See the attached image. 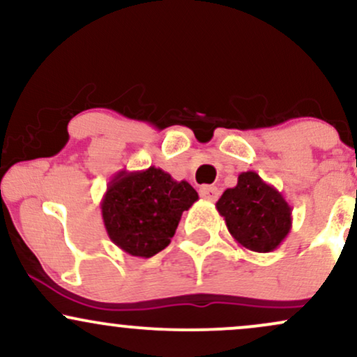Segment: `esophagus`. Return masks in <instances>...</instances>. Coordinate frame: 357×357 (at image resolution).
<instances>
[{
    "label": "esophagus",
    "mask_w": 357,
    "mask_h": 357,
    "mask_svg": "<svg viewBox=\"0 0 357 357\" xmlns=\"http://www.w3.org/2000/svg\"><path fill=\"white\" fill-rule=\"evenodd\" d=\"M199 195H202V198L206 199V202H216V199H218L220 191L216 186H202Z\"/></svg>",
    "instance_id": "1"
}]
</instances>
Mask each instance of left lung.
<instances>
[{"label": "left lung", "mask_w": 357, "mask_h": 357, "mask_svg": "<svg viewBox=\"0 0 357 357\" xmlns=\"http://www.w3.org/2000/svg\"><path fill=\"white\" fill-rule=\"evenodd\" d=\"M216 210L236 243L255 253L273 252L292 228V208L284 195L255 171L241 173L236 186L216 202Z\"/></svg>", "instance_id": "1"}]
</instances>
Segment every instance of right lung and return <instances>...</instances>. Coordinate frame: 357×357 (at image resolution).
I'll return each mask as SVG.
<instances>
[{"mask_svg":"<svg viewBox=\"0 0 357 357\" xmlns=\"http://www.w3.org/2000/svg\"><path fill=\"white\" fill-rule=\"evenodd\" d=\"M198 202L188 181H176L159 167L119 171L100 202L109 238L132 257L151 258L171 243L183 211Z\"/></svg>","mask_w":357,"mask_h":357,"instance_id":"add662e5","label":"right lung"}]
</instances>
